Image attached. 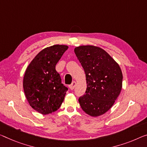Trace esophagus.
Listing matches in <instances>:
<instances>
[{"instance_id": "obj_1", "label": "esophagus", "mask_w": 147, "mask_h": 147, "mask_svg": "<svg viewBox=\"0 0 147 147\" xmlns=\"http://www.w3.org/2000/svg\"><path fill=\"white\" fill-rule=\"evenodd\" d=\"M76 85V81H73V82L71 83V84L69 85V89H70L71 90H73V89H74V88H75Z\"/></svg>"}]
</instances>
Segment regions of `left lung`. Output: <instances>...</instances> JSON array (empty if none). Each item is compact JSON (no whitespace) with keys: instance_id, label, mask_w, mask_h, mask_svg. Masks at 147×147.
<instances>
[{"instance_id":"left-lung-1","label":"left lung","mask_w":147,"mask_h":147,"mask_svg":"<svg viewBox=\"0 0 147 147\" xmlns=\"http://www.w3.org/2000/svg\"><path fill=\"white\" fill-rule=\"evenodd\" d=\"M74 52L84 69L87 89L79 98L82 110L90 116H100L110 109L122 87V72L116 61L100 47H76Z\"/></svg>"}]
</instances>
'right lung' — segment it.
<instances>
[{"label": "right lung", "instance_id": "add662e5", "mask_svg": "<svg viewBox=\"0 0 147 147\" xmlns=\"http://www.w3.org/2000/svg\"><path fill=\"white\" fill-rule=\"evenodd\" d=\"M68 47L56 45L37 54L24 77L25 94L31 107L40 114H51L60 107L67 87L62 83L56 65Z\"/></svg>", "mask_w": 147, "mask_h": 147}]
</instances>
